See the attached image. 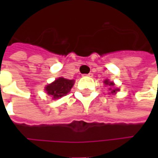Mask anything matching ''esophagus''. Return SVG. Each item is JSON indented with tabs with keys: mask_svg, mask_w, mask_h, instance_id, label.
I'll use <instances>...</instances> for the list:
<instances>
[{
	"mask_svg": "<svg viewBox=\"0 0 158 158\" xmlns=\"http://www.w3.org/2000/svg\"><path fill=\"white\" fill-rule=\"evenodd\" d=\"M85 76H89V77H91L92 76V73H89L87 75H84Z\"/></svg>",
	"mask_w": 158,
	"mask_h": 158,
	"instance_id": "1",
	"label": "esophagus"
}]
</instances>
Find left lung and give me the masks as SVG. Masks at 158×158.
Returning a JSON list of instances; mask_svg holds the SVG:
<instances>
[{"instance_id": "left-lung-1", "label": "left lung", "mask_w": 158, "mask_h": 158, "mask_svg": "<svg viewBox=\"0 0 158 158\" xmlns=\"http://www.w3.org/2000/svg\"><path fill=\"white\" fill-rule=\"evenodd\" d=\"M105 83H106V85H109V86H113V85H114V83H113V82H109L108 80H106V81H105ZM110 89H112V88H110ZM117 90H118V89H112V93H114V92H115V91H117Z\"/></svg>"}]
</instances>
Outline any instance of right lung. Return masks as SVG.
<instances>
[{
    "label": "right lung",
    "instance_id": "obj_1",
    "mask_svg": "<svg viewBox=\"0 0 158 158\" xmlns=\"http://www.w3.org/2000/svg\"><path fill=\"white\" fill-rule=\"evenodd\" d=\"M74 80H68L62 77L56 79L51 84L46 87L47 94L52 96V98L57 99L63 96H66L70 91L71 88L74 85Z\"/></svg>",
    "mask_w": 158,
    "mask_h": 158
}]
</instances>
